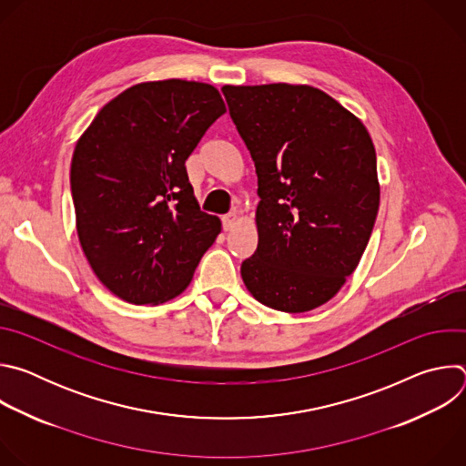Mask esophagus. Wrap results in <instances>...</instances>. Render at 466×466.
Wrapping results in <instances>:
<instances>
[{
  "mask_svg": "<svg viewBox=\"0 0 466 466\" xmlns=\"http://www.w3.org/2000/svg\"><path fill=\"white\" fill-rule=\"evenodd\" d=\"M238 219H239V216H238V212H230V214H227V216H223V228L225 230H232L234 227H236V223H238Z\"/></svg>",
  "mask_w": 466,
  "mask_h": 466,
  "instance_id": "esophagus-1",
  "label": "esophagus"
}]
</instances>
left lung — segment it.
Wrapping results in <instances>:
<instances>
[{"label": "left lung", "mask_w": 466, "mask_h": 466, "mask_svg": "<svg viewBox=\"0 0 466 466\" xmlns=\"http://www.w3.org/2000/svg\"><path fill=\"white\" fill-rule=\"evenodd\" d=\"M223 94L258 175V248L241 279L263 306L315 309L354 273L378 216L369 130L308 85H227Z\"/></svg>", "instance_id": "8db88e82"}]
</instances>
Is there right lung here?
Instances as JSON below:
<instances>
[{"label":"right lung","instance_id":"right-lung-1","mask_svg":"<svg viewBox=\"0 0 466 466\" xmlns=\"http://www.w3.org/2000/svg\"><path fill=\"white\" fill-rule=\"evenodd\" d=\"M225 112L212 85L149 81L108 101L77 140L79 241L121 300L155 306L180 295L221 232L219 218L198 208L184 164Z\"/></svg>","mask_w":466,"mask_h":466}]
</instances>
